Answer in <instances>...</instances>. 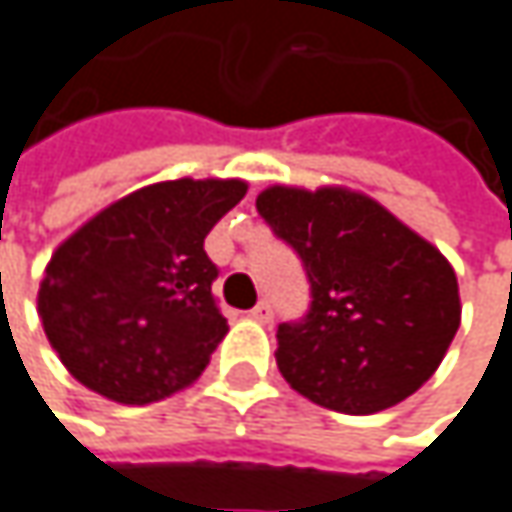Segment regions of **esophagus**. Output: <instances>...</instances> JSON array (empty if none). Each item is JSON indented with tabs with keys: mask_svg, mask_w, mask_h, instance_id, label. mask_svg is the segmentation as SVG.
I'll return each mask as SVG.
<instances>
[{
	"mask_svg": "<svg viewBox=\"0 0 512 512\" xmlns=\"http://www.w3.org/2000/svg\"><path fill=\"white\" fill-rule=\"evenodd\" d=\"M249 317H252L255 323H269V320H272V308H269V302H257L255 308L249 311Z\"/></svg>",
	"mask_w": 512,
	"mask_h": 512,
	"instance_id": "1",
	"label": "esophagus"
}]
</instances>
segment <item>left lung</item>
<instances>
[{
	"instance_id": "obj_1",
	"label": "left lung",
	"mask_w": 512,
	"mask_h": 512,
	"mask_svg": "<svg viewBox=\"0 0 512 512\" xmlns=\"http://www.w3.org/2000/svg\"><path fill=\"white\" fill-rule=\"evenodd\" d=\"M257 213L302 257L311 311L278 326L275 361L323 409L373 415L415 394L442 364L462 305L433 243L347 186H266Z\"/></svg>"
}]
</instances>
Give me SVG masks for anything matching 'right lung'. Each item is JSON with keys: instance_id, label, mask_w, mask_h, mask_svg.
I'll use <instances>...</instances> for the list:
<instances>
[{"instance_id": "1", "label": "right lung", "mask_w": 512, "mask_h": 512, "mask_svg": "<svg viewBox=\"0 0 512 512\" xmlns=\"http://www.w3.org/2000/svg\"><path fill=\"white\" fill-rule=\"evenodd\" d=\"M246 180L142 186L76 228L44 269L38 317L67 373L124 406L189 388L228 335L204 252Z\"/></svg>"}]
</instances>
